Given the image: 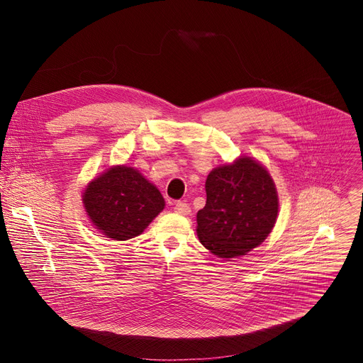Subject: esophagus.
I'll return each mask as SVG.
<instances>
[{"label":"esophagus","instance_id":"esophagus-1","mask_svg":"<svg viewBox=\"0 0 363 363\" xmlns=\"http://www.w3.org/2000/svg\"><path fill=\"white\" fill-rule=\"evenodd\" d=\"M174 211H175L177 213H179V215H188L189 212H191V208H189L188 203H185V201H178V203L175 204V207H174Z\"/></svg>","mask_w":363,"mask_h":363}]
</instances>
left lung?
I'll return each instance as SVG.
<instances>
[{"instance_id":"obj_1","label":"left lung","mask_w":363,"mask_h":363,"mask_svg":"<svg viewBox=\"0 0 363 363\" xmlns=\"http://www.w3.org/2000/svg\"><path fill=\"white\" fill-rule=\"evenodd\" d=\"M206 196L197 213V235L213 255L242 256L271 234L279 206L277 188L269 172L252 157L213 169L206 179Z\"/></svg>"}]
</instances>
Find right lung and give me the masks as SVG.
<instances>
[{"label":"right lung","instance_id":"obj_1","mask_svg":"<svg viewBox=\"0 0 363 363\" xmlns=\"http://www.w3.org/2000/svg\"><path fill=\"white\" fill-rule=\"evenodd\" d=\"M82 201L92 225L118 241L140 235L164 208V199L156 185L137 169L123 164L92 179Z\"/></svg>","mask_w":363,"mask_h":363}]
</instances>
